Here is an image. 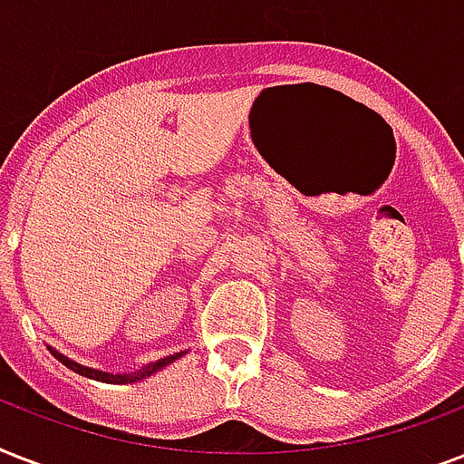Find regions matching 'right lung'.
Segmentation results:
<instances>
[{
	"mask_svg": "<svg viewBox=\"0 0 464 464\" xmlns=\"http://www.w3.org/2000/svg\"><path fill=\"white\" fill-rule=\"evenodd\" d=\"M50 349V353H53L54 359L60 361V363H64L67 368H72L74 373L79 375H86V378H93V381H101V382H112V385H125V382H137L141 381V378H147V375L156 373V371H160L163 366H168V363H173L175 359H180L182 353H170V356H166V359L156 361V363H149V366H144L141 371H134V373H105V371H96V368H89V366H82V363H76V361L67 359L64 353L54 352L53 346H47Z\"/></svg>",
	"mask_w": 464,
	"mask_h": 464,
	"instance_id": "obj_1",
	"label": "right lung"
}]
</instances>
